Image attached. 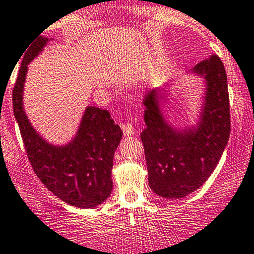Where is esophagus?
Listing matches in <instances>:
<instances>
[{
	"label": "esophagus",
	"instance_id": "34e87169",
	"mask_svg": "<svg viewBox=\"0 0 254 254\" xmlns=\"http://www.w3.org/2000/svg\"><path fill=\"white\" fill-rule=\"evenodd\" d=\"M120 127H122L123 132H124L125 136H130V135H134L135 127H132L131 123H122V124H120Z\"/></svg>",
	"mask_w": 254,
	"mask_h": 254
}]
</instances>
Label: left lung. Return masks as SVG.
<instances>
[{"label":"left lung","mask_w":254,"mask_h":254,"mask_svg":"<svg viewBox=\"0 0 254 254\" xmlns=\"http://www.w3.org/2000/svg\"><path fill=\"white\" fill-rule=\"evenodd\" d=\"M193 72L205 79V96L196 127L176 129L161 112L157 89L145 97L141 132L148 184L162 198L181 199L200 188L214 172L229 141L230 101L227 76L217 55L199 63Z\"/></svg>","instance_id":"1"}]
</instances>
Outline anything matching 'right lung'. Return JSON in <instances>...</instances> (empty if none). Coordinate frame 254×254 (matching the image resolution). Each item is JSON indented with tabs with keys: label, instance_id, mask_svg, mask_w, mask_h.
<instances>
[{
	"label": "right lung",
	"instance_id": "obj_1",
	"mask_svg": "<svg viewBox=\"0 0 254 254\" xmlns=\"http://www.w3.org/2000/svg\"><path fill=\"white\" fill-rule=\"evenodd\" d=\"M49 40L39 35L25 48L12 93L14 118L30 165L44 186L70 205L94 207L112 193L113 157L123 131L108 111L87 107L76 136L66 145H51L38 134L23 108V89L28 64Z\"/></svg>",
	"mask_w": 254,
	"mask_h": 254
}]
</instances>
